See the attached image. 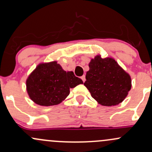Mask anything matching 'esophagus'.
<instances>
[{"label": "esophagus", "mask_w": 152, "mask_h": 152, "mask_svg": "<svg viewBox=\"0 0 152 152\" xmlns=\"http://www.w3.org/2000/svg\"><path fill=\"white\" fill-rule=\"evenodd\" d=\"M81 78L82 79V81H83V82H85V81H86V78H85L84 75H83V76H82Z\"/></svg>", "instance_id": "obj_1"}]
</instances>
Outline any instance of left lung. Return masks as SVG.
<instances>
[{
	"instance_id": "obj_1",
	"label": "left lung",
	"mask_w": 152,
	"mask_h": 152,
	"mask_svg": "<svg viewBox=\"0 0 152 152\" xmlns=\"http://www.w3.org/2000/svg\"><path fill=\"white\" fill-rule=\"evenodd\" d=\"M88 66L83 84L99 104L111 106L124 100L132 88V80L114 58H102L98 55Z\"/></svg>"
}]
</instances>
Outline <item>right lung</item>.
I'll return each instance as SVG.
<instances>
[{
	"instance_id": "obj_1",
	"label": "right lung",
	"mask_w": 152,
	"mask_h": 152,
	"mask_svg": "<svg viewBox=\"0 0 152 152\" xmlns=\"http://www.w3.org/2000/svg\"><path fill=\"white\" fill-rule=\"evenodd\" d=\"M83 83L73 71L66 72L57 61L39 64L26 81V89L36 104L57 105L70 93V88Z\"/></svg>"
}]
</instances>
